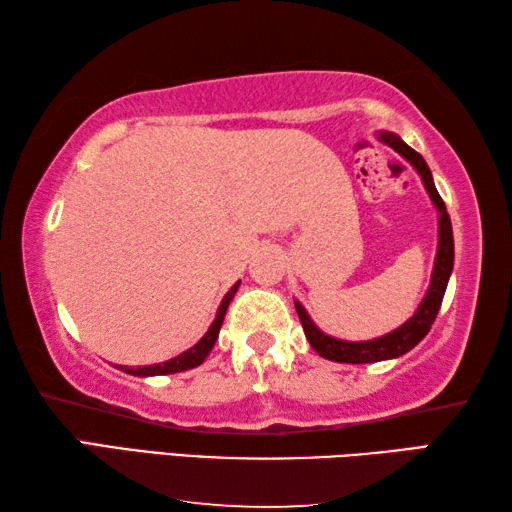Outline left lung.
I'll use <instances>...</instances> for the list:
<instances>
[{"instance_id": "1", "label": "left lung", "mask_w": 512, "mask_h": 512, "mask_svg": "<svg viewBox=\"0 0 512 512\" xmlns=\"http://www.w3.org/2000/svg\"><path fill=\"white\" fill-rule=\"evenodd\" d=\"M377 140L400 153L402 158L409 162L411 167L418 171V176L422 178V185H424V189H427L431 203L438 212L436 262H433L429 289H427V293H424V298L418 305V309H415V314L406 320L404 325L393 329V332L377 336V339H370V341H343V339H336V336L325 334L323 329H318V325L311 320L307 309L296 300V311L300 316L302 329H305L307 341L311 343V348H314L323 359L339 361V363H375V361L397 359L409 350H413L415 345H418L424 336L429 334L433 320H436V316H438V309H440V305H443V296H445L449 275H452V268H454L452 221H449V214H447L443 198H440L436 185H433V176L427 167V162H424L422 155L418 151H413L400 135H395L391 131H379Z\"/></svg>"}]
</instances>
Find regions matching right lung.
Listing matches in <instances>:
<instances>
[{
	"label": "right lung",
	"mask_w": 512,
	"mask_h": 512,
	"mask_svg": "<svg viewBox=\"0 0 512 512\" xmlns=\"http://www.w3.org/2000/svg\"><path fill=\"white\" fill-rule=\"evenodd\" d=\"M239 284L241 282H235L232 284V289L225 293L219 309H216V318L212 320L210 329H207L203 339L196 345H192V348L185 350L183 354H178V357L164 361V363H153V366H140V368H126V366H119V368H124V372H128V375H135V377H155V375H173V372H183V370L201 366V363L207 359V354H210V350L214 348L216 339H219V329L223 325L225 311H228L230 300L235 298Z\"/></svg>",
	"instance_id": "right-lung-1"
}]
</instances>
